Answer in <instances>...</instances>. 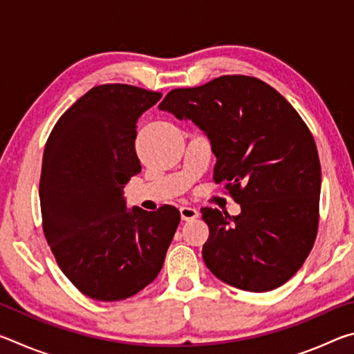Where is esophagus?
I'll return each instance as SVG.
<instances>
[{
  "instance_id": "esophagus-1",
  "label": "esophagus",
  "mask_w": 354,
  "mask_h": 354,
  "mask_svg": "<svg viewBox=\"0 0 354 354\" xmlns=\"http://www.w3.org/2000/svg\"><path fill=\"white\" fill-rule=\"evenodd\" d=\"M179 212H181V218L185 220V221L194 220L200 215L198 209L194 207V206H181V207H179Z\"/></svg>"
}]
</instances>
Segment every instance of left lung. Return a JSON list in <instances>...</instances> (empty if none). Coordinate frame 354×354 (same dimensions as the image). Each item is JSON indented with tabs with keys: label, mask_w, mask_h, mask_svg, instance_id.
Returning a JSON list of instances; mask_svg holds the SVG:
<instances>
[{
	"label": "left lung",
	"mask_w": 354,
	"mask_h": 354,
	"mask_svg": "<svg viewBox=\"0 0 354 354\" xmlns=\"http://www.w3.org/2000/svg\"><path fill=\"white\" fill-rule=\"evenodd\" d=\"M160 111L192 120L217 158L214 181L241 214L203 207L209 237L203 259L241 290L287 283L314 247L322 169L306 123L283 95L257 77L227 75L167 93Z\"/></svg>",
	"instance_id": "8db88e82"
}]
</instances>
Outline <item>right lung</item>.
<instances>
[{
    "instance_id": "right-lung-1",
    "label": "right lung",
    "mask_w": 354,
    "mask_h": 354,
    "mask_svg": "<svg viewBox=\"0 0 354 354\" xmlns=\"http://www.w3.org/2000/svg\"><path fill=\"white\" fill-rule=\"evenodd\" d=\"M162 93L103 84L62 113L48 137L40 176L46 242L84 295L118 301L153 283L181 215L127 209L123 187L142 170L136 123Z\"/></svg>"
}]
</instances>
